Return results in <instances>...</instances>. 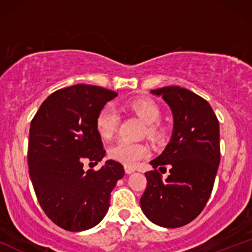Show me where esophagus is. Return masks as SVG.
<instances>
[{
  "instance_id": "esophagus-1",
  "label": "esophagus",
  "mask_w": 252,
  "mask_h": 252,
  "mask_svg": "<svg viewBox=\"0 0 252 252\" xmlns=\"http://www.w3.org/2000/svg\"><path fill=\"white\" fill-rule=\"evenodd\" d=\"M124 170H126V174H131V173L135 172L134 167H130V166H124Z\"/></svg>"
}]
</instances>
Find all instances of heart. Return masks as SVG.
<instances>
[{
  "mask_svg": "<svg viewBox=\"0 0 252 252\" xmlns=\"http://www.w3.org/2000/svg\"><path fill=\"white\" fill-rule=\"evenodd\" d=\"M126 106L135 112L144 123H147V135L150 137H158L161 132L158 121L161 118V109L158 103L150 98H136L128 102ZM120 115L112 105L103 106L96 117V130L103 140H110L116 134ZM109 155L114 160L126 164V166H136L140 161L149 155V148L147 144L141 142L121 140L115 143L109 150Z\"/></svg>",
  "mask_w": 252,
  "mask_h": 252,
  "instance_id": "b5f03b06",
  "label": "heart"
}]
</instances>
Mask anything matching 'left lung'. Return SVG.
I'll list each match as a JSON object with an SVG mask.
<instances>
[{"mask_svg":"<svg viewBox=\"0 0 252 252\" xmlns=\"http://www.w3.org/2000/svg\"><path fill=\"white\" fill-rule=\"evenodd\" d=\"M172 109L174 129L162 154L144 173L147 187L141 209L150 221L163 227H180L201 213L212 192L219 162V122L204 98L180 86L152 90ZM170 167L169 178L156 169Z\"/></svg>","mask_w":252,"mask_h":252,"instance_id":"obj_1","label":"left lung"}]
</instances>
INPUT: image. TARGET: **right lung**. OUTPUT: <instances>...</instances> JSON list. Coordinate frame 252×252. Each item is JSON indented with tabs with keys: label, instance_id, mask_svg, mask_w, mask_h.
<instances>
[{
	"label": "right lung",
	"instance_id": "right-lung-1",
	"mask_svg": "<svg viewBox=\"0 0 252 252\" xmlns=\"http://www.w3.org/2000/svg\"><path fill=\"white\" fill-rule=\"evenodd\" d=\"M117 92L78 84L57 90L41 104L30 128L28 167L40 206L54 224L78 232L97 225L108 212L110 194L123 178L120 162L84 170L105 155L96 117Z\"/></svg>",
	"mask_w": 252,
	"mask_h": 252
}]
</instances>
